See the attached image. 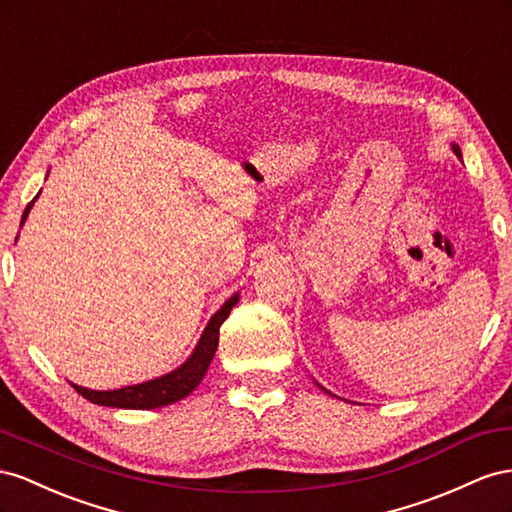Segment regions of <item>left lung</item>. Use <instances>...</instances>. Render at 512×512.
Here are the masks:
<instances>
[{
	"label": "left lung",
	"instance_id": "1",
	"mask_svg": "<svg viewBox=\"0 0 512 512\" xmlns=\"http://www.w3.org/2000/svg\"><path fill=\"white\" fill-rule=\"evenodd\" d=\"M450 148H452V152H455V154H457V156L461 158V148H459V145H457V143H452V145H450ZM315 384H317V382H315ZM317 386H319V384H317ZM319 388H321V390H324V392H328V390H326L324 386H319ZM328 394H332V392H328Z\"/></svg>",
	"mask_w": 512,
	"mask_h": 512
}]
</instances>
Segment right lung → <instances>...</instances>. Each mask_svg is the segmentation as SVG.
<instances>
[{"instance_id": "right-lung-1", "label": "right lung", "mask_w": 512, "mask_h": 512, "mask_svg": "<svg viewBox=\"0 0 512 512\" xmlns=\"http://www.w3.org/2000/svg\"><path fill=\"white\" fill-rule=\"evenodd\" d=\"M38 195L34 197V201L38 199ZM34 201H29V206L25 208L21 227L25 223L29 210H32ZM238 300H240V294H233L221 309L210 317L208 326L203 328L201 339L193 349V354L188 356L186 362H182L178 369H173L156 379H150V382L124 386L118 390H90L77 384L72 386H75V390L87 401H92L96 405H105V407H122V410H156V407H165L188 397V394L201 384L203 375H206L218 347V330H221L223 321L229 317L231 309L238 304Z\"/></svg>"}]
</instances>
